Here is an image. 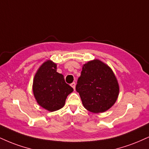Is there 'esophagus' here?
<instances>
[{"instance_id": "obj_1", "label": "esophagus", "mask_w": 149, "mask_h": 149, "mask_svg": "<svg viewBox=\"0 0 149 149\" xmlns=\"http://www.w3.org/2000/svg\"><path fill=\"white\" fill-rule=\"evenodd\" d=\"M71 87H73V89H75V87H76V83H75L74 82H72V83L71 84Z\"/></svg>"}]
</instances>
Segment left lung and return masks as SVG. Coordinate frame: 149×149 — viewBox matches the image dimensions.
I'll use <instances>...</instances> for the list:
<instances>
[{
  "label": "left lung",
  "mask_w": 149,
  "mask_h": 149,
  "mask_svg": "<svg viewBox=\"0 0 149 149\" xmlns=\"http://www.w3.org/2000/svg\"><path fill=\"white\" fill-rule=\"evenodd\" d=\"M76 89L84 107L94 113L110 109L116 102L119 92L112 69L98 60L84 64Z\"/></svg>",
  "instance_id": "left-lung-1"
}]
</instances>
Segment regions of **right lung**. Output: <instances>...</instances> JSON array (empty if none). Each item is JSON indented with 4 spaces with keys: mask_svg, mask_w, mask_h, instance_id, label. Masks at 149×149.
I'll return each mask as SVG.
<instances>
[{
    "mask_svg": "<svg viewBox=\"0 0 149 149\" xmlns=\"http://www.w3.org/2000/svg\"><path fill=\"white\" fill-rule=\"evenodd\" d=\"M57 65L48 60L39 67L33 81V93L39 105L50 112L60 110L73 91L63 75L57 72Z\"/></svg>",
    "mask_w": 149,
    "mask_h": 149,
    "instance_id": "right-lung-1",
    "label": "right lung"
}]
</instances>
